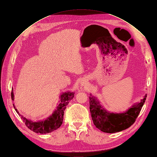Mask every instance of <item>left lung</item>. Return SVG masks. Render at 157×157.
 I'll return each instance as SVG.
<instances>
[{
	"label": "left lung",
	"mask_w": 157,
	"mask_h": 157,
	"mask_svg": "<svg viewBox=\"0 0 157 157\" xmlns=\"http://www.w3.org/2000/svg\"><path fill=\"white\" fill-rule=\"evenodd\" d=\"M146 96L140 103L133 105L124 113L106 111L97 99L90 97V111L94 125L103 132L115 133L127 129L135 122L145 101Z\"/></svg>",
	"instance_id": "left-lung-1"
}]
</instances>
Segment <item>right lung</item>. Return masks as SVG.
Returning <instances> with one entry per match:
<instances>
[{"instance_id":"obj_1","label":"right lung","mask_w":157,"mask_h":157,"mask_svg":"<svg viewBox=\"0 0 157 157\" xmlns=\"http://www.w3.org/2000/svg\"><path fill=\"white\" fill-rule=\"evenodd\" d=\"M74 93L71 92L61 94L60 96L61 102L58 107H57L56 110L50 117L47 118V119L39 122H32L29 120H27L25 117L21 116L20 114L19 113L17 109L15 108L14 105L13 107L15 108L16 111L21 117V118L25 122L26 126L29 129L36 133L46 134V133H50L58 129L62 124L64 111L70 101L74 98ZM11 96L12 99H13V92H11Z\"/></svg>"}]
</instances>
